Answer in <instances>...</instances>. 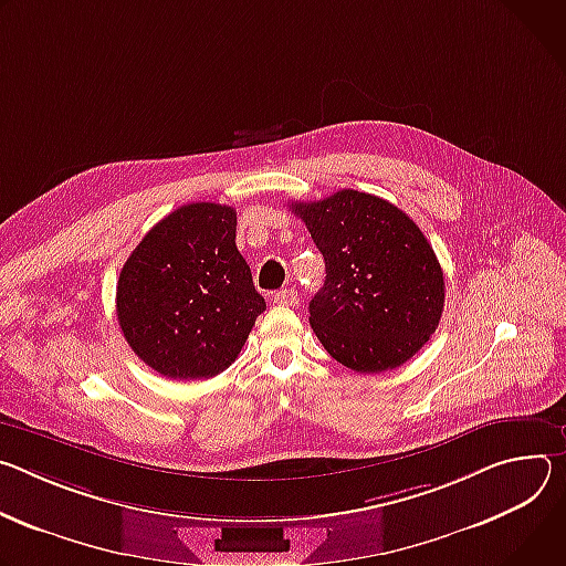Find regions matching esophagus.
I'll use <instances>...</instances> for the list:
<instances>
[{
  "mask_svg": "<svg viewBox=\"0 0 566 566\" xmlns=\"http://www.w3.org/2000/svg\"><path fill=\"white\" fill-rule=\"evenodd\" d=\"M274 303H276V305H285V307H292V305L298 303V296H296V292H294L292 287H285V290H281V292L274 294Z\"/></svg>",
  "mask_w": 566,
  "mask_h": 566,
  "instance_id": "esophagus-1",
  "label": "esophagus"
}]
</instances>
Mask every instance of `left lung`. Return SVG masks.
I'll use <instances>...</instances> for the list:
<instances>
[{
	"instance_id": "8db88e82",
	"label": "left lung",
	"mask_w": 566,
	"mask_h": 566,
	"mask_svg": "<svg viewBox=\"0 0 566 566\" xmlns=\"http://www.w3.org/2000/svg\"><path fill=\"white\" fill-rule=\"evenodd\" d=\"M326 261L310 301V326L339 364L357 373L402 366L436 333L446 281L418 224L391 202L344 188L292 202Z\"/></svg>"
}]
</instances>
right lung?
<instances>
[{
	"instance_id": "obj_1",
	"label": "right lung",
	"mask_w": 566,
	"mask_h": 566,
	"mask_svg": "<svg viewBox=\"0 0 566 566\" xmlns=\"http://www.w3.org/2000/svg\"><path fill=\"white\" fill-rule=\"evenodd\" d=\"M263 310L235 247V209L213 202L159 220L116 283L125 342L170 380H207L229 368Z\"/></svg>"
}]
</instances>
